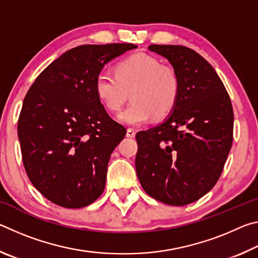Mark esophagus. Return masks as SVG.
I'll use <instances>...</instances> for the list:
<instances>
[{
    "label": "esophagus",
    "instance_id": "obj_1",
    "mask_svg": "<svg viewBox=\"0 0 258 258\" xmlns=\"http://www.w3.org/2000/svg\"><path fill=\"white\" fill-rule=\"evenodd\" d=\"M126 137L127 138H134L135 137V131L133 128H128L126 131Z\"/></svg>",
    "mask_w": 258,
    "mask_h": 258
}]
</instances>
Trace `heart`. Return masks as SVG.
Segmentation results:
<instances>
[{
    "instance_id": "obj_1",
    "label": "heart",
    "mask_w": 258,
    "mask_h": 258,
    "mask_svg": "<svg viewBox=\"0 0 258 258\" xmlns=\"http://www.w3.org/2000/svg\"><path fill=\"white\" fill-rule=\"evenodd\" d=\"M115 74L100 73L95 80V92L110 111H118L131 92L132 103L117 117L120 123L140 126L152 117L164 118L175 107L180 80L172 67L139 53L121 61Z\"/></svg>"
}]
</instances>
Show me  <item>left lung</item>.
Listing matches in <instances>:
<instances>
[{
    "instance_id": "left-lung-1",
    "label": "left lung",
    "mask_w": 258,
    "mask_h": 258,
    "mask_svg": "<svg viewBox=\"0 0 258 258\" xmlns=\"http://www.w3.org/2000/svg\"><path fill=\"white\" fill-rule=\"evenodd\" d=\"M180 80L177 102L163 123L139 132L135 168L148 195L184 206L213 189L232 146L233 109L212 64L181 45H150Z\"/></svg>"
}]
</instances>
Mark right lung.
Returning <instances> with one entry per match:
<instances>
[{"label": "right lung", "instance_id": "right-lung-1", "mask_svg": "<svg viewBox=\"0 0 258 258\" xmlns=\"http://www.w3.org/2000/svg\"><path fill=\"white\" fill-rule=\"evenodd\" d=\"M134 44L74 47L43 71L24 99L18 120L21 155L33 185L55 205L81 208L104 190L123 125L108 115L95 92L104 64Z\"/></svg>", "mask_w": 258, "mask_h": 258}]
</instances>
